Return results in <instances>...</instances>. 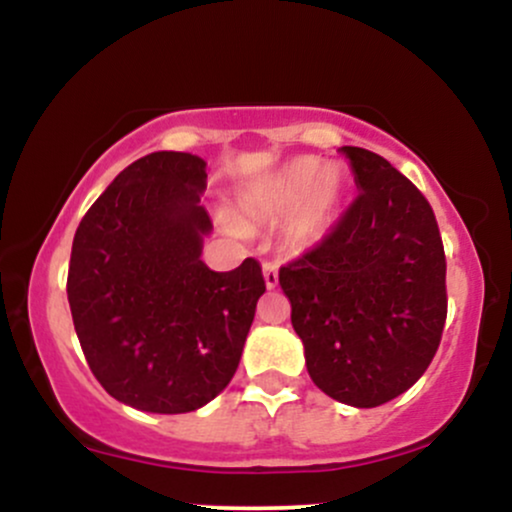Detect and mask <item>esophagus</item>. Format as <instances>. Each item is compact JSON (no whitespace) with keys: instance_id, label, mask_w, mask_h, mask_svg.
Wrapping results in <instances>:
<instances>
[{"instance_id":"34e87169","label":"esophagus","mask_w":512,"mask_h":512,"mask_svg":"<svg viewBox=\"0 0 512 512\" xmlns=\"http://www.w3.org/2000/svg\"><path fill=\"white\" fill-rule=\"evenodd\" d=\"M262 272L267 289H276V284H279V267H276V262H264Z\"/></svg>"}]
</instances>
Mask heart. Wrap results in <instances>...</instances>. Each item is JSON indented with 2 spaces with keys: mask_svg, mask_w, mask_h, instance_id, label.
I'll use <instances>...</instances> for the list:
<instances>
[{
  "mask_svg": "<svg viewBox=\"0 0 512 512\" xmlns=\"http://www.w3.org/2000/svg\"><path fill=\"white\" fill-rule=\"evenodd\" d=\"M342 168L320 158L301 156L264 175L243 192L238 207L245 221L274 223L291 216L289 236L298 245H313L330 231L346 197Z\"/></svg>",
  "mask_w": 512,
  "mask_h": 512,
  "instance_id": "1",
  "label": "heart"
}]
</instances>
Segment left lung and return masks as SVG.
Instances as JSON below:
<instances>
[{
    "label": "left lung",
    "mask_w": 512,
    "mask_h": 512,
    "mask_svg": "<svg viewBox=\"0 0 512 512\" xmlns=\"http://www.w3.org/2000/svg\"><path fill=\"white\" fill-rule=\"evenodd\" d=\"M358 197L313 250L279 269L305 366L358 409L407 392L436 356L448 315L445 250L428 199L383 156L342 146Z\"/></svg>",
    "instance_id": "1"
}]
</instances>
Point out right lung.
<instances>
[{
  "mask_svg": "<svg viewBox=\"0 0 512 512\" xmlns=\"http://www.w3.org/2000/svg\"><path fill=\"white\" fill-rule=\"evenodd\" d=\"M207 163L156 151L122 170L74 233L67 298L96 380L117 402L185 414L231 383L264 293L260 262L211 272Z\"/></svg>",
  "mask_w": 512,
  "mask_h": 512,
  "instance_id": "right-lung-1",
  "label": "right lung"
}]
</instances>
